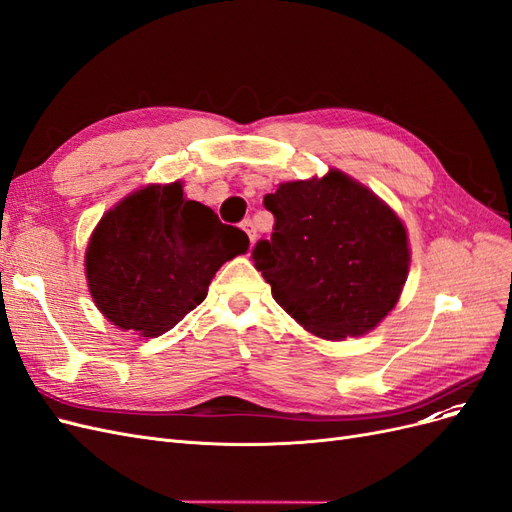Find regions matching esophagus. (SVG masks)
<instances>
[{
	"label": "esophagus",
	"instance_id": "1",
	"mask_svg": "<svg viewBox=\"0 0 512 512\" xmlns=\"http://www.w3.org/2000/svg\"><path fill=\"white\" fill-rule=\"evenodd\" d=\"M241 228L247 232V237H250V241L254 243V241H256V228H254V222H252V220H243V222H241Z\"/></svg>",
	"mask_w": 512,
	"mask_h": 512
}]
</instances>
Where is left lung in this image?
<instances>
[{
  "instance_id": "left-lung-1",
  "label": "left lung",
  "mask_w": 512,
  "mask_h": 512,
  "mask_svg": "<svg viewBox=\"0 0 512 512\" xmlns=\"http://www.w3.org/2000/svg\"><path fill=\"white\" fill-rule=\"evenodd\" d=\"M262 205L275 224L252 260L301 327L324 339L354 337L395 307L408 277V237L374 192L331 170L282 183Z\"/></svg>"
}]
</instances>
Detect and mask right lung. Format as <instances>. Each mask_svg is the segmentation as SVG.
Here are the masks:
<instances>
[{"instance_id":"right-lung-1","label":"right lung","mask_w":512,"mask_h":512,"mask_svg":"<svg viewBox=\"0 0 512 512\" xmlns=\"http://www.w3.org/2000/svg\"><path fill=\"white\" fill-rule=\"evenodd\" d=\"M247 245L241 228L185 200L181 183L149 185L108 211L91 235V297L119 329L158 337L205 301L215 271Z\"/></svg>"}]
</instances>
